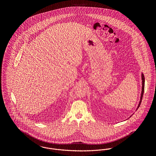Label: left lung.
Instances as JSON below:
<instances>
[{"mask_svg": "<svg viewBox=\"0 0 156 156\" xmlns=\"http://www.w3.org/2000/svg\"><path fill=\"white\" fill-rule=\"evenodd\" d=\"M141 79H142V91H141V95H140V101H139V103L138 104V106H137V108L136 109V110L138 109V108L139 107V106L140 105V103H141V101H142V97H143V95H144V87H145V77H144V76L143 74V73L141 74ZM131 115V116H132Z\"/></svg>", "mask_w": 156, "mask_h": 156, "instance_id": "obj_1", "label": "left lung"}]
</instances>
